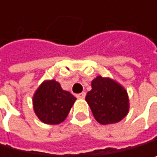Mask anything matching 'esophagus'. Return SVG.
<instances>
[{"label":"esophagus","mask_w":157,"mask_h":157,"mask_svg":"<svg viewBox=\"0 0 157 157\" xmlns=\"http://www.w3.org/2000/svg\"><path fill=\"white\" fill-rule=\"evenodd\" d=\"M76 97H77L78 99H84V98L86 97V92H82V93H80V94H77Z\"/></svg>","instance_id":"1"}]
</instances>
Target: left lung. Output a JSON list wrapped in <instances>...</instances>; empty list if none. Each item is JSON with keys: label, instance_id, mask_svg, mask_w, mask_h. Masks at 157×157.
I'll return each mask as SVG.
<instances>
[{"label": "left lung", "instance_id": "1", "mask_svg": "<svg viewBox=\"0 0 157 157\" xmlns=\"http://www.w3.org/2000/svg\"><path fill=\"white\" fill-rule=\"evenodd\" d=\"M91 87L86 101L99 123H117L125 118L130 105L127 91L121 84L108 77L97 76Z\"/></svg>", "mask_w": 157, "mask_h": 157}]
</instances>
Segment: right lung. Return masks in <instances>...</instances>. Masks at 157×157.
<instances>
[{"label":"right lung","instance_id":"right-lung-1","mask_svg":"<svg viewBox=\"0 0 157 157\" xmlns=\"http://www.w3.org/2000/svg\"><path fill=\"white\" fill-rule=\"evenodd\" d=\"M76 98L62 89L56 80L42 83L33 96V107L36 117L46 124L56 125L68 117Z\"/></svg>","mask_w":157,"mask_h":157}]
</instances>
